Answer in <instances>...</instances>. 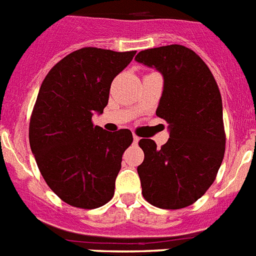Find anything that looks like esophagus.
<instances>
[{
  "label": "esophagus",
  "instance_id": "obj_1",
  "mask_svg": "<svg viewBox=\"0 0 256 256\" xmlns=\"http://www.w3.org/2000/svg\"><path fill=\"white\" fill-rule=\"evenodd\" d=\"M138 141H140L138 136L133 134V144H138Z\"/></svg>",
  "mask_w": 256,
  "mask_h": 256
}]
</instances>
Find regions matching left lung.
<instances>
[{
    "mask_svg": "<svg viewBox=\"0 0 256 256\" xmlns=\"http://www.w3.org/2000/svg\"><path fill=\"white\" fill-rule=\"evenodd\" d=\"M136 61L164 78L156 115L169 124L162 148L138 142L142 195L162 209H182L204 195L216 177L226 150L223 106L218 84L202 58L180 44L141 51Z\"/></svg>",
    "mask_w": 256,
    "mask_h": 256,
    "instance_id": "8db88e82",
    "label": "left lung"
}]
</instances>
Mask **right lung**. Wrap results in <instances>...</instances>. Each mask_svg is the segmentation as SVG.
Segmentation results:
<instances>
[{"instance_id":"1","label":"right lung","mask_w":256,"mask_h":256,"mask_svg":"<svg viewBox=\"0 0 256 256\" xmlns=\"http://www.w3.org/2000/svg\"><path fill=\"white\" fill-rule=\"evenodd\" d=\"M136 51L84 47L52 68L42 82L29 124V144L42 177L66 204L96 209L112 200L130 130L94 126L108 105L112 79Z\"/></svg>"}]
</instances>
